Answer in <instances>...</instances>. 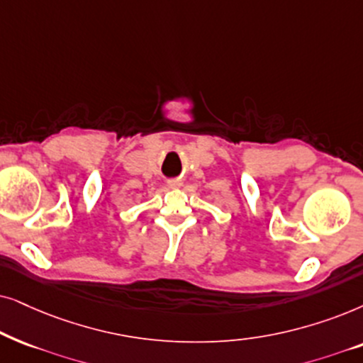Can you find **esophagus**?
<instances>
[{"instance_id": "esophagus-1", "label": "esophagus", "mask_w": 363, "mask_h": 363, "mask_svg": "<svg viewBox=\"0 0 363 363\" xmlns=\"http://www.w3.org/2000/svg\"><path fill=\"white\" fill-rule=\"evenodd\" d=\"M167 184H169V187H181L182 181H181V179H169Z\"/></svg>"}]
</instances>
